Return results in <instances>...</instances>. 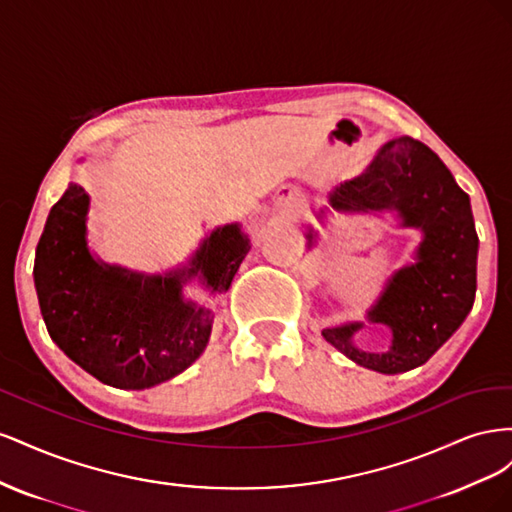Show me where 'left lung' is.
Returning <instances> with one entry per match:
<instances>
[{
  "instance_id": "1",
  "label": "left lung",
  "mask_w": 512,
  "mask_h": 512,
  "mask_svg": "<svg viewBox=\"0 0 512 512\" xmlns=\"http://www.w3.org/2000/svg\"><path fill=\"white\" fill-rule=\"evenodd\" d=\"M331 205L339 211L397 209L406 226L423 228L425 239L416 265L395 273L369 312L371 322L391 327V350H356L350 337L361 324L324 329V339L354 363L380 374L423 365L461 327L474 305L478 235L468 194L427 145L412 136H397L361 177L339 185ZM307 237L312 243V232Z\"/></svg>"
}]
</instances>
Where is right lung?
Listing matches in <instances>:
<instances>
[{
    "mask_svg": "<svg viewBox=\"0 0 512 512\" xmlns=\"http://www.w3.org/2000/svg\"><path fill=\"white\" fill-rule=\"evenodd\" d=\"M87 205L83 185L70 183L36 247L34 282L46 331L100 382L149 389L190 367L209 342L211 312L181 299L179 277L200 271L211 290L224 292L252 243L237 224L218 228L196 252L192 269L143 280L91 258Z\"/></svg>",
    "mask_w": 512,
    "mask_h": 512,
    "instance_id": "add662e5",
    "label": "right lung"
}]
</instances>
